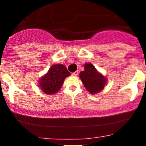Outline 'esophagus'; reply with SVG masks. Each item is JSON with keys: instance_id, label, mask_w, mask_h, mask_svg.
Masks as SVG:
<instances>
[{"instance_id": "34e87169", "label": "esophagus", "mask_w": 146, "mask_h": 146, "mask_svg": "<svg viewBox=\"0 0 146 146\" xmlns=\"http://www.w3.org/2000/svg\"><path fill=\"white\" fill-rule=\"evenodd\" d=\"M72 75H73V76H77L78 75V71H75L74 73H72Z\"/></svg>"}]
</instances>
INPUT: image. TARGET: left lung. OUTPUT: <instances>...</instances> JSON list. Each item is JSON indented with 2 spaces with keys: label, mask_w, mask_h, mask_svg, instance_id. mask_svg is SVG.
Instances as JSON below:
<instances>
[{
  "label": "left lung",
  "mask_w": 146,
  "mask_h": 146,
  "mask_svg": "<svg viewBox=\"0 0 146 146\" xmlns=\"http://www.w3.org/2000/svg\"><path fill=\"white\" fill-rule=\"evenodd\" d=\"M85 70L80 73V78L85 88L91 94H95L100 92L105 85V78L98 73L93 65L85 64Z\"/></svg>",
  "instance_id": "8db88e82"
}]
</instances>
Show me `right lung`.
Returning a JSON list of instances; mask_svg holds the SVG:
<instances>
[{
	"label": "right lung",
	"instance_id": "right-lung-1",
	"mask_svg": "<svg viewBox=\"0 0 146 146\" xmlns=\"http://www.w3.org/2000/svg\"><path fill=\"white\" fill-rule=\"evenodd\" d=\"M70 73L62 64H56L51 66L48 73L39 80V87L47 95H53L58 92L63 85L64 79Z\"/></svg>",
	"mask_w": 146,
	"mask_h": 146
}]
</instances>
